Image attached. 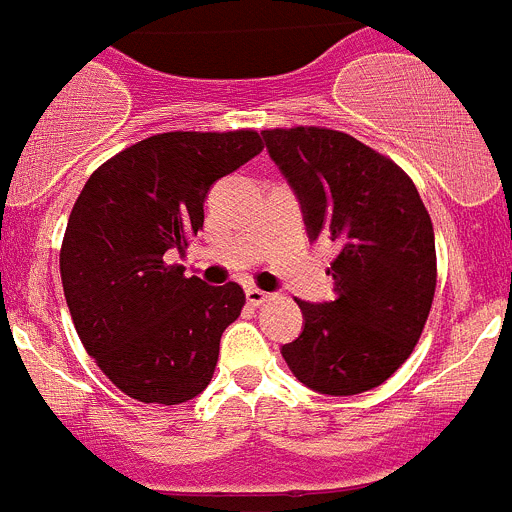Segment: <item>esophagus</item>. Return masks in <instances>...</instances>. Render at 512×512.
Instances as JSON below:
<instances>
[{
  "mask_svg": "<svg viewBox=\"0 0 512 512\" xmlns=\"http://www.w3.org/2000/svg\"><path fill=\"white\" fill-rule=\"evenodd\" d=\"M245 296H247V303H250V306H262V303H267L270 301V293H265V290H260V288H247L245 290Z\"/></svg>",
  "mask_w": 512,
  "mask_h": 512,
  "instance_id": "1",
  "label": "esophagus"
}]
</instances>
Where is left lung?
Masks as SVG:
<instances>
[{"mask_svg": "<svg viewBox=\"0 0 512 512\" xmlns=\"http://www.w3.org/2000/svg\"><path fill=\"white\" fill-rule=\"evenodd\" d=\"M303 209L308 237L339 255L334 301L306 303L283 344L290 372L316 393L357 395L388 380L421 339L436 290L434 224L403 168L326 127L262 130Z\"/></svg>", "mask_w": 512, "mask_h": 512, "instance_id": "1", "label": "left lung"}]
</instances>
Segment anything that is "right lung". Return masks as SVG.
Wrapping results in <instances>:
<instances>
[{
	"label": "right lung",
	"instance_id": "right-lung-1",
	"mask_svg": "<svg viewBox=\"0 0 512 512\" xmlns=\"http://www.w3.org/2000/svg\"><path fill=\"white\" fill-rule=\"evenodd\" d=\"M255 130L163 132L91 173L68 216L61 278L81 344L140 403L178 405L211 382L219 339L245 306L237 283L186 278L214 181L255 158Z\"/></svg>",
	"mask_w": 512,
	"mask_h": 512
}]
</instances>
